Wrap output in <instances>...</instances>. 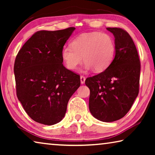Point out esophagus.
Masks as SVG:
<instances>
[{"label":"esophagus","instance_id":"obj_1","mask_svg":"<svg viewBox=\"0 0 155 155\" xmlns=\"http://www.w3.org/2000/svg\"><path fill=\"white\" fill-rule=\"evenodd\" d=\"M81 84H84L85 83V77H84V76H81Z\"/></svg>","mask_w":155,"mask_h":155}]
</instances>
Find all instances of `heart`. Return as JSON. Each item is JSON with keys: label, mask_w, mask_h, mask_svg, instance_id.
Returning <instances> with one entry per match:
<instances>
[{"label": "heart", "mask_w": 155, "mask_h": 155, "mask_svg": "<svg viewBox=\"0 0 155 155\" xmlns=\"http://www.w3.org/2000/svg\"><path fill=\"white\" fill-rule=\"evenodd\" d=\"M72 46L62 49L61 57L65 65L70 70H75L83 61L85 68H93L96 72L105 70L114 59L115 43L107 33L91 32L83 33L74 38Z\"/></svg>", "instance_id": "1"}]
</instances>
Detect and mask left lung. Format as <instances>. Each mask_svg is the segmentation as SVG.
Returning a JSON list of instances; mask_svg holds the SVG:
<instances>
[{"label": "left lung", "mask_w": 155, "mask_h": 155, "mask_svg": "<svg viewBox=\"0 0 155 155\" xmlns=\"http://www.w3.org/2000/svg\"><path fill=\"white\" fill-rule=\"evenodd\" d=\"M115 38V54L109 66L100 74L88 77L89 108L102 122H111L127 114L139 94L140 60L134 42L127 31L107 28Z\"/></svg>", "instance_id": "8db88e82"}]
</instances>
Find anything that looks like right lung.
Returning a JSON list of instances; mask_svg holds the SVG:
<instances>
[{"label":"right lung","instance_id":"add662e5","mask_svg":"<svg viewBox=\"0 0 155 155\" xmlns=\"http://www.w3.org/2000/svg\"><path fill=\"white\" fill-rule=\"evenodd\" d=\"M74 30L38 31L15 58L17 97L28 116L40 124L61 121L70 97L81 85L80 76L62 64V49Z\"/></svg>","mask_w":155,"mask_h":155}]
</instances>
